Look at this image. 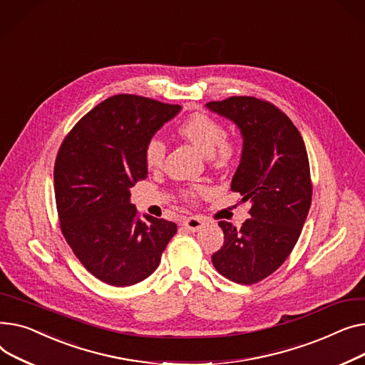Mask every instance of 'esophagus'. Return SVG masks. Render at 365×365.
Listing matches in <instances>:
<instances>
[{"mask_svg":"<svg viewBox=\"0 0 365 365\" xmlns=\"http://www.w3.org/2000/svg\"><path fill=\"white\" fill-rule=\"evenodd\" d=\"M182 225H184L188 231L196 232V231H199V230L203 228L205 221H203L202 218H197V217H188V218H185V220L182 221Z\"/></svg>","mask_w":365,"mask_h":365,"instance_id":"obj_1","label":"esophagus"}]
</instances>
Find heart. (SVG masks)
<instances>
[{
  "instance_id": "heart-1",
  "label": "heart",
  "mask_w": 365,
  "mask_h": 365,
  "mask_svg": "<svg viewBox=\"0 0 365 365\" xmlns=\"http://www.w3.org/2000/svg\"><path fill=\"white\" fill-rule=\"evenodd\" d=\"M180 134L188 140L197 150L207 156L213 166L220 169L232 165L239 155V145L232 138L225 137L224 125L206 113H195L188 116L178 128ZM166 156V145L159 137H152L144 147V160L148 168L158 169L163 165ZM203 187H192L184 190V197L188 200L196 199Z\"/></svg>"
}]
</instances>
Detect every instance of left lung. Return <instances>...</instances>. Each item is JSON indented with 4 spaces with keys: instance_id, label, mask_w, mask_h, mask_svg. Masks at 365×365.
I'll return each instance as SVG.
<instances>
[{
    "instance_id": "left-lung-1",
    "label": "left lung",
    "mask_w": 365,
    "mask_h": 365,
    "mask_svg": "<svg viewBox=\"0 0 365 365\" xmlns=\"http://www.w3.org/2000/svg\"><path fill=\"white\" fill-rule=\"evenodd\" d=\"M206 107L239 126L243 150L231 190L252 203L242 228L220 222L224 245L212 255V264L234 283L255 284L287 259L308 217L312 184L307 147L293 122L268 101L230 97Z\"/></svg>"
}]
</instances>
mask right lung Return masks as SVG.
Wrapping results in <instances>:
<instances>
[{"label": "right lung", "mask_w": 365, "mask_h": 365, "mask_svg": "<svg viewBox=\"0 0 365 365\" xmlns=\"http://www.w3.org/2000/svg\"><path fill=\"white\" fill-rule=\"evenodd\" d=\"M181 110L178 104L119 94L97 104L64 138L54 165L61 232L81 264L106 284L152 275L177 224L144 215L131 187L147 178L145 143Z\"/></svg>", "instance_id": "add662e5"}]
</instances>
